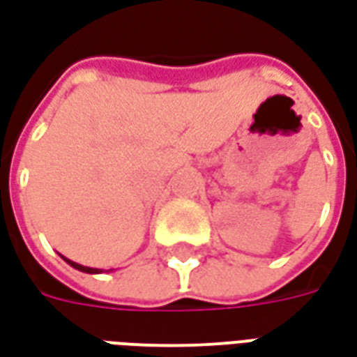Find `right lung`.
Listing matches in <instances>:
<instances>
[{"label":"right lung","instance_id":"obj_1","mask_svg":"<svg viewBox=\"0 0 357 357\" xmlns=\"http://www.w3.org/2000/svg\"><path fill=\"white\" fill-rule=\"evenodd\" d=\"M61 257H62V255H61ZM62 259H64V261L68 262L70 266L75 268V270H79V272H85V274H100V272H102V270H100V268H89V266H83V264H77V262L70 261V259H66V257H62Z\"/></svg>","mask_w":357,"mask_h":357}]
</instances>
